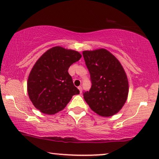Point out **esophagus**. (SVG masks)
I'll return each instance as SVG.
<instances>
[{
  "mask_svg": "<svg viewBox=\"0 0 159 159\" xmlns=\"http://www.w3.org/2000/svg\"><path fill=\"white\" fill-rule=\"evenodd\" d=\"M78 89H79L80 90V93H82V88L81 86H79L78 87Z\"/></svg>",
  "mask_w": 159,
  "mask_h": 159,
  "instance_id": "1",
  "label": "esophagus"
}]
</instances>
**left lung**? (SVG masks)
<instances>
[{
	"label": "left lung",
	"instance_id": "8db88e82",
	"mask_svg": "<svg viewBox=\"0 0 159 159\" xmlns=\"http://www.w3.org/2000/svg\"><path fill=\"white\" fill-rule=\"evenodd\" d=\"M92 87L84 93L90 108L101 116H112L127 101L129 82L122 65L105 48L82 52Z\"/></svg>",
	"mask_w": 159,
	"mask_h": 159
}]
</instances>
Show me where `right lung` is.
Wrapping results in <instances>:
<instances>
[{"label":"right lung","mask_w":159,"mask_h":159,"mask_svg":"<svg viewBox=\"0 0 159 159\" xmlns=\"http://www.w3.org/2000/svg\"><path fill=\"white\" fill-rule=\"evenodd\" d=\"M81 57L77 51L55 46L38 58L27 80L28 95L37 109L53 115L64 109L73 95L79 94L68 69Z\"/></svg>","instance_id":"obj_1"}]
</instances>
